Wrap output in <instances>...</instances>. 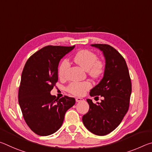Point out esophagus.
Returning a JSON list of instances; mask_svg holds the SVG:
<instances>
[{
  "instance_id": "34e87169",
  "label": "esophagus",
  "mask_w": 152,
  "mask_h": 152,
  "mask_svg": "<svg viewBox=\"0 0 152 152\" xmlns=\"http://www.w3.org/2000/svg\"><path fill=\"white\" fill-rule=\"evenodd\" d=\"M83 101H84V99H82V98H79V97L76 98V101L77 102H80Z\"/></svg>"
}]
</instances>
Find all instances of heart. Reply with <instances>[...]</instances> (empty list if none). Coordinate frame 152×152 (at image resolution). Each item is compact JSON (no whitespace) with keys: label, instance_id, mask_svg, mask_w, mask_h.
Masks as SVG:
<instances>
[{"label":"heart","instance_id":"obj_1","mask_svg":"<svg viewBox=\"0 0 152 152\" xmlns=\"http://www.w3.org/2000/svg\"><path fill=\"white\" fill-rule=\"evenodd\" d=\"M74 61L88 72L93 78H97L103 73L104 65L103 61L98 59L97 55L89 50H82L77 52L74 57ZM70 67V62L67 59L61 61L58 66V75L60 77L65 76L67 70ZM92 84L89 81L72 82L67 87V91L75 96H82L91 88Z\"/></svg>","mask_w":152,"mask_h":152}]
</instances>
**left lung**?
I'll use <instances>...</instances> for the list:
<instances>
[{
  "mask_svg": "<svg viewBox=\"0 0 152 152\" xmlns=\"http://www.w3.org/2000/svg\"><path fill=\"white\" fill-rule=\"evenodd\" d=\"M103 52L106 60L104 76L90 92L91 96H101L94 104L87 99L88 112L82 117L87 129L97 135H105L115 130L128 111L132 94V82L124 58L107 44H92Z\"/></svg>",
  "mask_w": 152,
  "mask_h": 152,
  "instance_id": "left-lung-1",
  "label": "left lung"
}]
</instances>
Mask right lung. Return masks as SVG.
<instances>
[{"instance_id": "right-lung-1", "label": "right lung", "mask_w": 152, "mask_h": 152, "mask_svg": "<svg viewBox=\"0 0 152 152\" xmlns=\"http://www.w3.org/2000/svg\"><path fill=\"white\" fill-rule=\"evenodd\" d=\"M75 47L48 45L28 59L23 70L18 99L27 125L36 134L47 136L62 125L66 112L75 99H56L50 91L58 80V67L64 56Z\"/></svg>"}]
</instances>
